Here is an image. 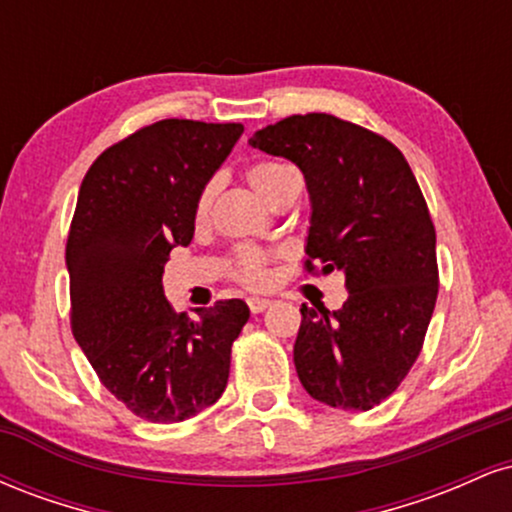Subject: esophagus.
Masks as SVG:
<instances>
[{"label":"esophagus","instance_id":"34e87169","mask_svg":"<svg viewBox=\"0 0 512 512\" xmlns=\"http://www.w3.org/2000/svg\"><path fill=\"white\" fill-rule=\"evenodd\" d=\"M248 305L252 313H262V310H267L269 305H272V301L269 298H260V296H250L248 298Z\"/></svg>","mask_w":512,"mask_h":512}]
</instances>
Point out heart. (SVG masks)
Wrapping results in <instances>:
<instances>
[{
    "label": "heart",
    "instance_id": "obj_1",
    "mask_svg": "<svg viewBox=\"0 0 512 512\" xmlns=\"http://www.w3.org/2000/svg\"><path fill=\"white\" fill-rule=\"evenodd\" d=\"M245 178H248L252 190L260 195L264 202L272 204L276 197L281 195V190L286 187V182L298 178L296 170L286 163H276V161H262L255 163L245 170ZM214 182H209L202 192H199L197 204H195V221L202 223L207 221L209 216V207H211V197H214ZM233 274L238 279H243L248 286H264L269 279L267 272V257L262 255L260 250L255 248H240L233 257Z\"/></svg>",
    "mask_w": 512,
    "mask_h": 512
}]
</instances>
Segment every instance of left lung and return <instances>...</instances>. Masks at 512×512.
Segmentation results:
<instances>
[{"label": "left lung", "mask_w": 512, "mask_h": 512, "mask_svg": "<svg viewBox=\"0 0 512 512\" xmlns=\"http://www.w3.org/2000/svg\"><path fill=\"white\" fill-rule=\"evenodd\" d=\"M289 158L310 195L308 272L344 274L339 310L301 308L293 363L310 397L368 411L419 358L438 298L436 228L407 158L380 134L327 113L291 115L248 139Z\"/></svg>", "instance_id": "8db88e82"}]
</instances>
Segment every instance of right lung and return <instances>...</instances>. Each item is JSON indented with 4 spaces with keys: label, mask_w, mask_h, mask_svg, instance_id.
<instances>
[{
    "label": "right lung",
    "mask_w": 512,
    "mask_h": 512,
    "mask_svg": "<svg viewBox=\"0 0 512 512\" xmlns=\"http://www.w3.org/2000/svg\"><path fill=\"white\" fill-rule=\"evenodd\" d=\"M243 134L240 122L161 120L105 149L79 187L67 238L72 332L101 383L132 414L175 424L223 395L240 298L175 313L170 250L195 236V204Z\"/></svg>",
    "instance_id": "1"
}]
</instances>
